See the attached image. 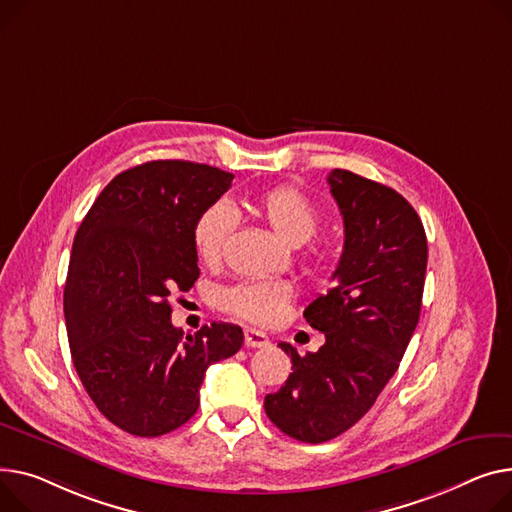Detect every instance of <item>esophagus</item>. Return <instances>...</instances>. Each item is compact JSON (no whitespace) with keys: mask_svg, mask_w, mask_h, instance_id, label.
I'll list each match as a JSON object with an SVG mask.
<instances>
[{"mask_svg":"<svg viewBox=\"0 0 512 512\" xmlns=\"http://www.w3.org/2000/svg\"><path fill=\"white\" fill-rule=\"evenodd\" d=\"M245 346L247 348H267L269 346V337L263 331H259V329L247 327L245 329Z\"/></svg>","mask_w":512,"mask_h":512,"instance_id":"esophagus-1","label":"esophagus"}]
</instances>
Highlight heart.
I'll return each mask as SVG.
<instances>
[{
    "instance_id": "b5f03b06",
    "label": "heart",
    "mask_w": 512,
    "mask_h": 512,
    "mask_svg": "<svg viewBox=\"0 0 512 512\" xmlns=\"http://www.w3.org/2000/svg\"><path fill=\"white\" fill-rule=\"evenodd\" d=\"M255 210L282 241L300 247L319 228L315 203L300 189L282 185L255 199ZM236 226V214L224 201L203 210L193 226V245L201 261L218 263ZM294 298V288L282 280H249L222 292V306L234 317L257 325H274L284 319Z\"/></svg>"
}]
</instances>
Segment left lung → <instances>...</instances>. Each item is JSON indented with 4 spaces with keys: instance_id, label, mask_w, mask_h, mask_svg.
<instances>
[{
    "instance_id": "8db88e82",
    "label": "left lung",
    "mask_w": 512,
    "mask_h": 512,
    "mask_svg": "<svg viewBox=\"0 0 512 512\" xmlns=\"http://www.w3.org/2000/svg\"><path fill=\"white\" fill-rule=\"evenodd\" d=\"M327 183L344 218V251L333 286L304 309L325 344L306 356L278 344L292 372L263 401L284 434L311 445L352 428L397 372L420 319L428 261L422 220L403 195L344 168Z\"/></svg>"
}]
</instances>
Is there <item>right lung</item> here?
Segmentation results:
<instances>
[{"label": "right lung", "instance_id": "obj_1", "mask_svg": "<svg viewBox=\"0 0 512 512\" xmlns=\"http://www.w3.org/2000/svg\"><path fill=\"white\" fill-rule=\"evenodd\" d=\"M232 179L185 160L133 166L102 189L76 232L63 292L72 360L100 414L129 434L162 436L189 422L208 366L243 346L230 323L185 337L168 302L199 278L193 226Z\"/></svg>", "mask_w": 512, "mask_h": 512}]
</instances>
